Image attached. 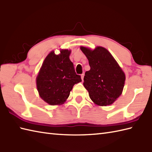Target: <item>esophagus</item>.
<instances>
[{
  "label": "esophagus",
  "instance_id": "obj_1",
  "mask_svg": "<svg viewBox=\"0 0 152 152\" xmlns=\"http://www.w3.org/2000/svg\"><path fill=\"white\" fill-rule=\"evenodd\" d=\"M83 77H84V74H82V75H81V78H82V81H83Z\"/></svg>",
  "mask_w": 152,
  "mask_h": 152
}]
</instances>
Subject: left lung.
Segmentation results:
<instances>
[{"label": "left lung", "instance_id": "1", "mask_svg": "<svg viewBox=\"0 0 152 152\" xmlns=\"http://www.w3.org/2000/svg\"><path fill=\"white\" fill-rule=\"evenodd\" d=\"M80 49L90 66L83 78V86L88 91L90 99L99 106L112 104L121 95L125 73L106 48L98 46L91 50L81 46Z\"/></svg>", "mask_w": 152, "mask_h": 152}]
</instances>
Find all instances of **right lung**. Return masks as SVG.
<instances>
[{
    "instance_id": "obj_1",
    "label": "right lung",
    "mask_w": 152,
    "mask_h": 152,
    "mask_svg": "<svg viewBox=\"0 0 152 152\" xmlns=\"http://www.w3.org/2000/svg\"><path fill=\"white\" fill-rule=\"evenodd\" d=\"M60 52L56 55L52 51L48 55L37 77L39 95L50 105L63 104L74 85L82 82L69 59L71 51L61 50Z\"/></svg>"
}]
</instances>
